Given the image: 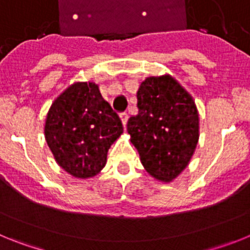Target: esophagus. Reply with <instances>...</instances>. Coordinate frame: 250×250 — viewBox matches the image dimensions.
<instances>
[{"instance_id": "obj_1", "label": "esophagus", "mask_w": 250, "mask_h": 250, "mask_svg": "<svg viewBox=\"0 0 250 250\" xmlns=\"http://www.w3.org/2000/svg\"><path fill=\"white\" fill-rule=\"evenodd\" d=\"M120 119H121V123H123L124 127H126V123H127V114H126V112H121Z\"/></svg>"}]
</instances>
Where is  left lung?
I'll return each mask as SVG.
<instances>
[{
  "label": "left lung",
  "instance_id": "left-lung-1",
  "mask_svg": "<svg viewBox=\"0 0 250 250\" xmlns=\"http://www.w3.org/2000/svg\"><path fill=\"white\" fill-rule=\"evenodd\" d=\"M136 98L139 114L127 121L130 141L152 178L171 182L188 167L199 140L195 103L170 75L146 77Z\"/></svg>",
  "mask_w": 250,
  "mask_h": 250
}]
</instances>
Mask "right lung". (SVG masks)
Here are the masks:
<instances>
[{
  "instance_id": "right-lung-1",
  "label": "right lung",
  "mask_w": 250,
  "mask_h": 250,
  "mask_svg": "<svg viewBox=\"0 0 250 250\" xmlns=\"http://www.w3.org/2000/svg\"><path fill=\"white\" fill-rule=\"evenodd\" d=\"M123 124L95 83H75L52 103L45 139L57 164L79 179L92 178L123 134Z\"/></svg>"
}]
</instances>
